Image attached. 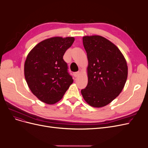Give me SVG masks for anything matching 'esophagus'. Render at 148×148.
Instances as JSON below:
<instances>
[{"label":"esophagus","mask_w":148,"mask_h":148,"mask_svg":"<svg viewBox=\"0 0 148 148\" xmlns=\"http://www.w3.org/2000/svg\"><path fill=\"white\" fill-rule=\"evenodd\" d=\"M79 75V71H77V72H75L74 73V76H75V77H78Z\"/></svg>","instance_id":"1"}]
</instances>
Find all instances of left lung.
<instances>
[{"label": "left lung", "instance_id": "8db88e82", "mask_svg": "<svg viewBox=\"0 0 148 148\" xmlns=\"http://www.w3.org/2000/svg\"><path fill=\"white\" fill-rule=\"evenodd\" d=\"M83 42L88 60V82L82 95L92 107L106 106L124 88L128 76L127 61L114 44L101 36H83Z\"/></svg>", "mask_w": 148, "mask_h": 148}]
</instances>
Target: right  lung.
Returning <instances> with one entry per match:
<instances>
[{
    "label": "right lung",
    "mask_w": 148,
    "mask_h": 148,
    "mask_svg": "<svg viewBox=\"0 0 148 148\" xmlns=\"http://www.w3.org/2000/svg\"><path fill=\"white\" fill-rule=\"evenodd\" d=\"M74 41L73 37L48 38L36 45L28 54L25 77L31 91L41 101L55 104L73 83L63 56Z\"/></svg>",
    "instance_id": "obj_1"
}]
</instances>
